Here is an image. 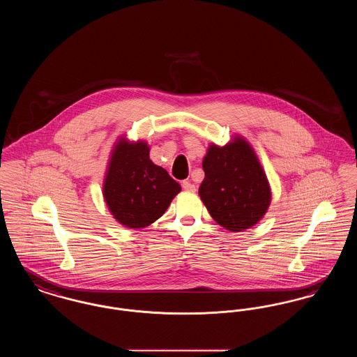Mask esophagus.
Segmentation results:
<instances>
[{"instance_id": "34e87169", "label": "esophagus", "mask_w": 357, "mask_h": 357, "mask_svg": "<svg viewBox=\"0 0 357 357\" xmlns=\"http://www.w3.org/2000/svg\"><path fill=\"white\" fill-rule=\"evenodd\" d=\"M182 187H183V190H186V191H195V190H197V186L192 185V183L188 182V181H183V182H182Z\"/></svg>"}]
</instances>
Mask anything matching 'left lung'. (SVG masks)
I'll list each match as a JSON object with an SVG mask.
<instances>
[{
    "instance_id": "1",
    "label": "left lung",
    "mask_w": 357,
    "mask_h": 357,
    "mask_svg": "<svg viewBox=\"0 0 357 357\" xmlns=\"http://www.w3.org/2000/svg\"><path fill=\"white\" fill-rule=\"evenodd\" d=\"M202 167L199 197L214 221L230 231L250 229L261 221L272 192L253 147L242 136L223 147L211 143Z\"/></svg>"
}]
</instances>
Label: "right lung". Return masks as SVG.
<instances>
[{"label": "right lung", "instance_id": "add662e5", "mask_svg": "<svg viewBox=\"0 0 357 357\" xmlns=\"http://www.w3.org/2000/svg\"><path fill=\"white\" fill-rule=\"evenodd\" d=\"M181 185L153 165L144 140L116 142L102 183L104 201L114 218L130 229L147 227L159 220Z\"/></svg>", "mask_w": 357, "mask_h": 357}]
</instances>
